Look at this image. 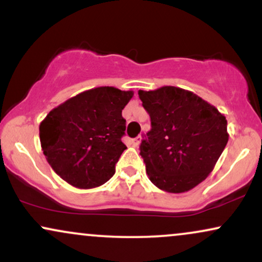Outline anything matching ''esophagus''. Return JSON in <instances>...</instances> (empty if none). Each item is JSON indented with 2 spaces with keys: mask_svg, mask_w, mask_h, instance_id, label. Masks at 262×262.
<instances>
[{
  "mask_svg": "<svg viewBox=\"0 0 262 262\" xmlns=\"http://www.w3.org/2000/svg\"><path fill=\"white\" fill-rule=\"evenodd\" d=\"M140 142H141V137H140V135H139V137H137V138L132 139V145H133L134 147H138L139 145H140Z\"/></svg>",
  "mask_w": 262,
  "mask_h": 262,
  "instance_id": "esophagus-1",
  "label": "esophagus"
}]
</instances>
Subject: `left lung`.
<instances>
[{
	"instance_id": "obj_1",
	"label": "left lung",
	"mask_w": 262,
	"mask_h": 262,
	"mask_svg": "<svg viewBox=\"0 0 262 262\" xmlns=\"http://www.w3.org/2000/svg\"><path fill=\"white\" fill-rule=\"evenodd\" d=\"M151 129L140 155L151 183L170 193L201 184L228 141L227 121L217 108L185 89L165 85L139 91Z\"/></svg>"
}]
</instances>
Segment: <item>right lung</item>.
Listing matches in <instances>:
<instances>
[{
  "label": "right lung",
  "mask_w": 262,
  "mask_h": 262,
  "mask_svg": "<svg viewBox=\"0 0 262 262\" xmlns=\"http://www.w3.org/2000/svg\"><path fill=\"white\" fill-rule=\"evenodd\" d=\"M133 94L115 87L89 89L53 108L41 122L43 155L62 180L78 188L110 180L127 148L122 110Z\"/></svg>",
  "instance_id": "obj_1"
}]
</instances>
